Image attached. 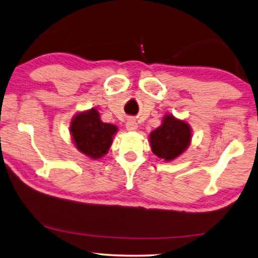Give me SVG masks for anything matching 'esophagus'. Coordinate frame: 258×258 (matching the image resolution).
Wrapping results in <instances>:
<instances>
[{"instance_id": "esophagus-1", "label": "esophagus", "mask_w": 258, "mask_h": 258, "mask_svg": "<svg viewBox=\"0 0 258 258\" xmlns=\"http://www.w3.org/2000/svg\"><path fill=\"white\" fill-rule=\"evenodd\" d=\"M126 130L130 131V132H133V131L138 130V124L134 119H128L126 121Z\"/></svg>"}]
</instances>
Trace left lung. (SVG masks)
Returning <instances> with one entry per match:
<instances>
[{
    "mask_svg": "<svg viewBox=\"0 0 258 258\" xmlns=\"http://www.w3.org/2000/svg\"><path fill=\"white\" fill-rule=\"evenodd\" d=\"M192 128L185 119L166 113L161 124L149 134L151 151L164 161L177 159L191 145Z\"/></svg>",
    "mask_w": 258,
    "mask_h": 258,
    "instance_id": "obj_1",
    "label": "left lung"
}]
</instances>
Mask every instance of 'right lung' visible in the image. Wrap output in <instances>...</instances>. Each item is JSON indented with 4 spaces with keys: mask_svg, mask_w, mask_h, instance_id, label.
<instances>
[{
    "mask_svg": "<svg viewBox=\"0 0 258 258\" xmlns=\"http://www.w3.org/2000/svg\"><path fill=\"white\" fill-rule=\"evenodd\" d=\"M117 132L118 127L103 123L95 108L75 113L69 126V133L76 149L93 160L101 159L108 154Z\"/></svg>",
    "mask_w": 258,
    "mask_h": 258,
    "instance_id": "right-lung-1",
    "label": "right lung"
}]
</instances>
